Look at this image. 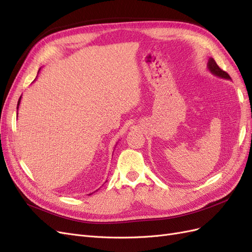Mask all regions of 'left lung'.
Segmentation results:
<instances>
[{"instance_id":"obj_1","label":"left lung","mask_w":252,"mask_h":252,"mask_svg":"<svg viewBox=\"0 0 252 252\" xmlns=\"http://www.w3.org/2000/svg\"><path fill=\"white\" fill-rule=\"evenodd\" d=\"M207 68L208 70L212 73L217 75L219 78H222V79H226V80H230L231 78L229 77V74L227 72H225L224 70L220 69V68L218 66V64L216 63V61L213 60L212 58H209L208 60V63H207Z\"/></svg>"}]
</instances>
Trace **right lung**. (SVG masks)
Returning <instances> with one entry per match:
<instances>
[{"label":"right lung","instance_id":"1","mask_svg":"<svg viewBox=\"0 0 252 252\" xmlns=\"http://www.w3.org/2000/svg\"><path fill=\"white\" fill-rule=\"evenodd\" d=\"M21 98H22V96H20V98H19V102H18V107H17V109H19V106H20V103H21ZM18 114V113H17Z\"/></svg>","mask_w":252,"mask_h":252}]
</instances>
